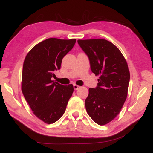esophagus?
I'll list each match as a JSON object with an SVG mask.
<instances>
[{
  "instance_id": "obj_1",
  "label": "esophagus",
  "mask_w": 153,
  "mask_h": 153,
  "mask_svg": "<svg viewBox=\"0 0 153 153\" xmlns=\"http://www.w3.org/2000/svg\"><path fill=\"white\" fill-rule=\"evenodd\" d=\"M73 87H74V90H75V91H76V90H78V89H79V88L80 87L79 85H76V84H74L73 85Z\"/></svg>"
}]
</instances>
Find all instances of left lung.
Masks as SVG:
<instances>
[{
  "label": "left lung",
  "mask_w": 153,
  "mask_h": 153,
  "mask_svg": "<svg viewBox=\"0 0 153 153\" xmlns=\"http://www.w3.org/2000/svg\"><path fill=\"white\" fill-rule=\"evenodd\" d=\"M78 43L89 59L92 72L100 76L98 86L89 88L85 105L88 115L102 126L117 117L126 100L128 64L119 49L107 40L78 39Z\"/></svg>",
  "instance_id": "obj_1"
}]
</instances>
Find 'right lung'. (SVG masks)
<instances>
[{
    "instance_id": "add662e5",
    "label": "right lung",
    "mask_w": 153,
    "mask_h": 153,
    "mask_svg": "<svg viewBox=\"0 0 153 153\" xmlns=\"http://www.w3.org/2000/svg\"><path fill=\"white\" fill-rule=\"evenodd\" d=\"M76 39L48 38L35 45L27 54L22 70V91L36 116L47 124L62 117L73 85L54 82L53 72L61 68L63 57L76 43Z\"/></svg>"
}]
</instances>
